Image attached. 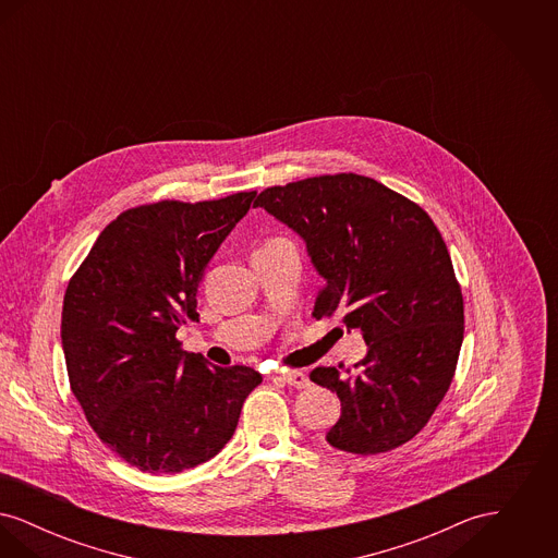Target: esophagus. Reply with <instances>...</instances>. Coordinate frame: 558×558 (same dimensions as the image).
<instances>
[{
  "label": "esophagus",
  "mask_w": 558,
  "mask_h": 558,
  "mask_svg": "<svg viewBox=\"0 0 558 558\" xmlns=\"http://www.w3.org/2000/svg\"><path fill=\"white\" fill-rule=\"evenodd\" d=\"M276 378L282 380V383L289 385V387H296V389H307V387L312 385L310 376L303 374V372H287V374H278Z\"/></svg>",
  "instance_id": "34e87169"
}]
</instances>
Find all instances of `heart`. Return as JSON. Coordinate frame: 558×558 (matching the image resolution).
Segmentation results:
<instances>
[{"label": "heart", "mask_w": 558, "mask_h": 558, "mask_svg": "<svg viewBox=\"0 0 558 558\" xmlns=\"http://www.w3.org/2000/svg\"><path fill=\"white\" fill-rule=\"evenodd\" d=\"M280 240H287V239H271V240H267L266 244H269V242H280Z\"/></svg>", "instance_id": "obj_1"}]
</instances>
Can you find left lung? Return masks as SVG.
I'll return each mask as SVG.
<instances>
[{"label":"left lung","mask_w":558,"mask_h":558,"mask_svg":"<svg viewBox=\"0 0 558 558\" xmlns=\"http://www.w3.org/2000/svg\"><path fill=\"white\" fill-rule=\"evenodd\" d=\"M253 207L305 242L324 280L314 318L343 319L368 345L357 374L312 372L341 399L326 441L362 456L410 441L448 393L464 339L462 292L433 219L355 173L267 187Z\"/></svg>","instance_id":"8db88e82"}]
</instances>
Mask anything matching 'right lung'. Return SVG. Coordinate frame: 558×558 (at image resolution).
<instances>
[{"mask_svg": "<svg viewBox=\"0 0 558 558\" xmlns=\"http://www.w3.org/2000/svg\"><path fill=\"white\" fill-rule=\"evenodd\" d=\"M255 192L160 201L121 213L71 278L60 339L87 423L125 462L171 475L211 460L262 374L213 366L175 339L196 291Z\"/></svg>", "mask_w": 558, "mask_h": 558, "instance_id": "add662e5", "label": "right lung"}]
</instances>
